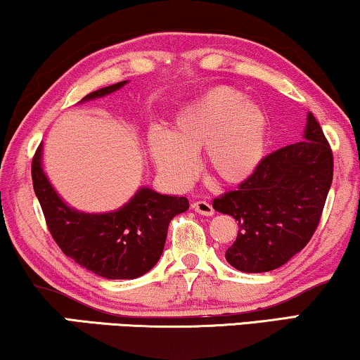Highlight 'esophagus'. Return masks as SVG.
I'll return each instance as SVG.
<instances>
[{"label": "esophagus", "mask_w": 360, "mask_h": 360, "mask_svg": "<svg viewBox=\"0 0 360 360\" xmlns=\"http://www.w3.org/2000/svg\"><path fill=\"white\" fill-rule=\"evenodd\" d=\"M191 208H193L198 214H203V216H213L214 214L213 206H211L208 201H195V203L191 205Z\"/></svg>", "instance_id": "1"}]
</instances>
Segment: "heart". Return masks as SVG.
Segmentation results:
<instances>
[{
	"mask_svg": "<svg viewBox=\"0 0 360 360\" xmlns=\"http://www.w3.org/2000/svg\"><path fill=\"white\" fill-rule=\"evenodd\" d=\"M269 120L257 103L234 88H214L175 117L172 134L154 129L149 152L159 172L176 186L188 185L203 150L205 169L224 185H240L255 174L267 150Z\"/></svg>",
	"mask_w": 360,
	"mask_h": 360,
	"instance_id": "1",
	"label": "heart"
}]
</instances>
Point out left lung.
<instances>
[{
	"label": "left lung",
	"instance_id": "1",
	"mask_svg": "<svg viewBox=\"0 0 360 360\" xmlns=\"http://www.w3.org/2000/svg\"><path fill=\"white\" fill-rule=\"evenodd\" d=\"M331 181V147L308 112L303 141L272 152L238 190L213 201L216 211L239 226L226 260L248 274L287 264L316 231Z\"/></svg>",
	"mask_w": 360,
	"mask_h": 360
}]
</instances>
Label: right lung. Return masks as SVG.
<instances>
[{"mask_svg":"<svg viewBox=\"0 0 360 360\" xmlns=\"http://www.w3.org/2000/svg\"><path fill=\"white\" fill-rule=\"evenodd\" d=\"M127 83L100 88L80 103L103 98ZM32 185L49 231L63 254L90 272L110 280H132L159 262L174 216L188 210L185 196L157 193L141 186L115 211L85 213L68 206L53 188L42 167V144L32 159Z\"/></svg>","mask_w":360,"mask_h":360,"instance_id":"right-lung-1","label":"right lung"}]
</instances>
